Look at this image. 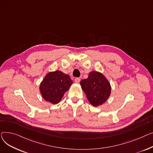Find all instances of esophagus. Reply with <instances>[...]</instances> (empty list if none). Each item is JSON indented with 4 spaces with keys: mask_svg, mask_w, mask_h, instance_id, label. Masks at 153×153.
<instances>
[{
    "mask_svg": "<svg viewBox=\"0 0 153 153\" xmlns=\"http://www.w3.org/2000/svg\"><path fill=\"white\" fill-rule=\"evenodd\" d=\"M79 82H80V79H79V78H76L75 79V82L76 83H78Z\"/></svg>",
    "mask_w": 153,
    "mask_h": 153,
    "instance_id": "obj_1",
    "label": "esophagus"
}]
</instances>
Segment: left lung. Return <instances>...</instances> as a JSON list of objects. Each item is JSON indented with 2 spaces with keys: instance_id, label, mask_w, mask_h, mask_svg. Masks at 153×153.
<instances>
[{
  "instance_id": "obj_1",
  "label": "left lung",
  "mask_w": 153,
  "mask_h": 153,
  "mask_svg": "<svg viewBox=\"0 0 153 153\" xmlns=\"http://www.w3.org/2000/svg\"><path fill=\"white\" fill-rule=\"evenodd\" d=\"M80 85L88 101L94 107L104 104L111 93L109 82L100 71H92L89 72L88 78L81 81Z\"/></svg>"
}]
</instances>
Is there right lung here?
<instances>
[{
  "mask_svg": "<svg viewBox=\"0 0 153 153\" xmlns=\"http://www.w3.org/2000/svg\"><path fill=\"white\" fill-rule=\"evenodd\" d=\"M72 84V80L68 75L56 70L49 72L44 76L40 83L39 91L45 101L56 104Z\"/></svg>",
  "mask_w": 153,
  "mask_h": 153,
  "instance_id": "1",
  "label": "right lung"
}]
</instances>
